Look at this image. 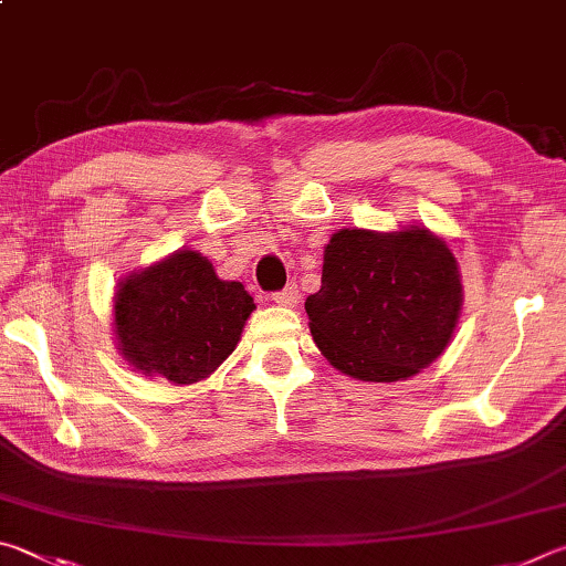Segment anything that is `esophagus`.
<instances>
[{"instance_id": "34e87169", "label": "esophagus", "mask_w": 566, "mask_h": 566, "mask_svg": "<svg viewBox=\"0 0 566 566\" xmlns=\"http://www.w3.org/2000/svg\"><path fill=\"white\" fill-rule=\"evenodd\" d=\"M273 303L275 305H283V308H295V305L301 303V293L295 285H289V289L281 291V293H273Z\"/></svg>"}]
</instances>
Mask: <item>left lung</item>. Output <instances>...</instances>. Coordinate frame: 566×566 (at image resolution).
Listing matches in <instances>:
<instances>
[{
	"label": "left lung",
	"instance_id": "1",
	"mask_svg": "<svg viewBox=\"0 0 566 566\" xmlns=\"http://www.w3.org/2000/svg\"><path fill=\"white\" fill-rule=\"evenodd\" d=\"M460 311L458 258L424 226L335 231L321 291L305 301L325 360L363 382H398L428 368L450 345Z\"/></svg>",
	"mask_w": 566,
	"mask_h": 566
}]
</instances>
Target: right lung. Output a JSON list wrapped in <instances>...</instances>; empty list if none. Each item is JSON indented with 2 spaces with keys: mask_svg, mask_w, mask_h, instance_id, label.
<instances>
[{
  "mask_svg": "<svg viewBox=\"0 0 566 566\" xmlns=\"http://www.w3.org/2000/svg\"><path fill=\"white\" fill-rule=\"evenodd\" d=\"M253 311L243 283L221 281L206 255L181 248L118 281L116 350L146 378L201 382L235 350Z\"/></svg>",
  "mask_w": 566,
  "mask_h": 566,
  "instance_id": "right-lung-1",
  "label": "right lung"
}]
</instances>
